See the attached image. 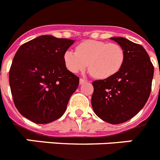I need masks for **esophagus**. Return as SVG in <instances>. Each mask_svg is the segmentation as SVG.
<instances>
[{"label":"esophagus","instance_id":"34e87169","mask_svg":"<svg viewBox=\"0 0 160 160\" xmlns=\"http://www.w3.org/2000/svg\"><path fill=\"white\" fill-rule=\"evenodd\" d=\"M87 80H86V79H83V78H80V80H79V83H80V85L82 84H84L85 82H87Z\"/></svg>","mask_w":160,"mask_h":160}]
</instances>
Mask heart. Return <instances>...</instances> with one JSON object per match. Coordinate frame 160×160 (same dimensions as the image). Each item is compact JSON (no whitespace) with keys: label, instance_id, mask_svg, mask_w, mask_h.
I'll list each match as a JSON object with an SVG mask.
<instances>
[{"label":"heart","instance_id":"1","mask_svg":"<svg viewBox=\"0 0 160 160\" xmlns=\"http://www.w3.org/2000/svg\"><path fill=\"white\" fill-rule=\"evenodd\" d=\"M125 59V52L116 43L87 40L76 47V52L66 50L64 62L72 73H78L88 66L90 74L98 79H105L118 73Z\"/></svg>","mask_w":160,"mask_h":160}]
</instances>
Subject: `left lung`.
I'll return each mask as SVG.
<instances>
[{
    "label": "left lung",
    "instance_id": "8db88e82",
    "mask_svg": "<svg viewBox=\"0 0 160 160\" xmlns=\"http://www.w3.org/2000/svg\"><path fill=\"white\" fill-rule=\"evenodd\" d=\"M111 39L123 49V65L111 77L93 82L91 104L96 115L103 121L119 124L133 118L148 102L154 66L141 45L121 37Z\"/></svg>",
    "mask_w": 160,
    "mask_h": 160
}]
</instances>
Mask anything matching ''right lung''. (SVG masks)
<instances>
[{
	"label": "right lung",
	"mask_w": 160,
	"mask_h": 160,
	"mask_svg": "<svg viewBox=\"0 0 160 160\" xmlns=\"http://www.w3.org/2000/svg\"><path fill=\"white\" fill-rule=\"evenodd\" d=\"M74 42L43 35L23 44L14 56L9 86L20 114L32 122L46 124L62 116L79 84L66 69L64 53Z\"/></svg>",
	"instance_id": "1"
}]
</instances>
